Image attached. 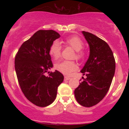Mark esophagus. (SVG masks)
Returning a JSON list of instances; mask_svg holds the SVG:
<instances>
[{
    "label": "esophagus",
    "mask_w": 129,
    "mask_h": 129,
    "mask_svg": "<svg viewBox=\"0 0 129 129\" xmlns=\"http://www.w3.org/2000/svg\"><path fill=\"white\" fill-rule=\"evenodd\" d=\"M64 79L66 80H69V79H70V77H68V76H64Z\"/></svg>",
    "instance_id": "34e87169"
}]
</instances>
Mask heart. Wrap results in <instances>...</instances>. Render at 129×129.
Instances as JSON below:
<instances>
[{"instance_id":"b5f03b06","label":"heart","mask_w":129,"mask_h":129,"mask_svg":"<svg viewBox=\"0 0 129 129\" xmlns=\"http://www.w3.org/2000/svg\"><path fill=\"white\" fill-rule=\"evenodd\" d=\"M64 43L68 46H70L76 51L75 53L76 59H81L83 57V53L80 50L83 48L84 44L79 37L77 36H71L66 39L64 41ZM49 53L54 59H57L59 58L61 53V46L59 43L55 41L51 44L50 47L49 48ZM55 68L64 74L67 75L76 70L77 69V65L74 61H61L55 64Z\"/></svg>"}]
</instances>
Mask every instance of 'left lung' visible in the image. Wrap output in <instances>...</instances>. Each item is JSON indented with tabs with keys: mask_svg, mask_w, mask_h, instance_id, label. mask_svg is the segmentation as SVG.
<instances>
[{
	"mask_svg": "<svg viewBox=\"0 0 129 129\" xmlns=\"http://www.w3.org/2000/svg\"><path fill=\"white\" fill-rule=\"evenodd\" d=\"M90 48V55L81 70L86 77L74 90L81 105H95L105 96L114 76L116 62L112 51L105 41L94 34L82 31Z\"/></svg>",
	"mask_w": 129,
	"mask_h": 129,
	"instance_id": "8db88e82",
	"label": "left lung"
}]
</instances>
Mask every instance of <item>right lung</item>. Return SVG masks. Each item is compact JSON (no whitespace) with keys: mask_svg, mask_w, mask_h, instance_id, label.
<instances>
[{"mask_svg":"<svg viewBox=\"0 0 129 129\" xmlns=\"http://www.w3.org/2000/svg\"><path fill=\"white\" fill-rule=\"evenodd\" d=\"M60 37L55 31L39 30L25 41L15 59V68L24 95L35 105L44 107L55 100L57 88L64 76L55 70L44 74L53 67L49 48Z\"/></svg>","mask_w":129,"mask_h":129,"instance_id":"add662e5","label":"right lung"}]
</instances>
